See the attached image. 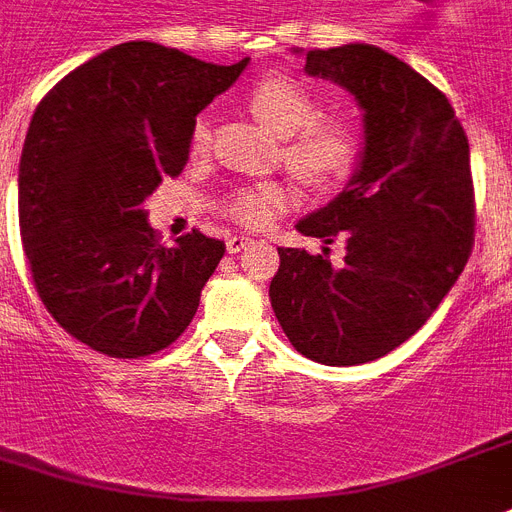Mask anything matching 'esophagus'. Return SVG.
Listing matches in <instances>:
<instances>
[{
  "instance_id": "34e87169",
  "label": "esophagus",
  "mask_w": 512,
  "mask_h": 512,
  "mask_svg": "<svg viewBox=\"0 0 512 512\" xmlns=\"http://www.w3.org/2000/svg\"><path fill=\"white\" fill-rule=\"evenodd\" d=\"M248 246H251V238H243V235H232V238H227V253H240Z\"/></svg>"
}]
</instances>
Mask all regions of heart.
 I'll list each match as a JSON object with an SVG mask.
<instances>
[{"instance_id":"b5f03b06","label":"heart","mask_w":512,"mask_h":512,"mask_svg":"<svg viewBox=\"0 0 512 512\" xmlns=\"http://www.w3.org/2000/svg\"><path fill=\"white\" fill-rule=\"evenodd\" d=\"M248 104L266 128L277 135H287L282 156L303 183L327 188L353 170L358 159L356 128L337 117H319L314 96L303 83L290 75H264L251 88ZM209 135V125L204 120L193 125L190 130L193 154L206 151ZM290 201H293V190L285 183L269 180L232 193L227 211L240 225L264 227L277 217V211L290 206Z\"/></svg>"}]
</instances>
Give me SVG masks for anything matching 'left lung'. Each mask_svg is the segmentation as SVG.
I'll return each mask as SVG.
<instances>
[{"instance_id":"8db88e82","label":"left lung","mask_w":512,"mask_h":512,"mask_svg":"<svg viewBox=\"0 0 512 512\" xmlns=\"http://www.w3.org/2000/svg\"><path fill=\"white\" fill-rule=\"evenodd\" d=\"M311 78L345 88L363 112L356 172L295 230L346 238L340 267L328 249L277 248L269 301L287 340L327 366L387 356L437 311L471 253L474 185L468 138L450 101L379 46L293 49Z\"/></svg>"}]
</instances>
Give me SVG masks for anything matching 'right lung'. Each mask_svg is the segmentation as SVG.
Wrapping results in <instances>:
<instances>
[{
	"label": "right lung",
	"mask_w": 512,
	"mask_h": 512,
	"mask_svg": "<svg viewBox=\"0 0 512 512\" xmlns=\"http://www.w3.org/2000/svg\"><path fill=\"white\" fill-rule=\"evenodd\" d=\"M248 62L128 41L75 67L33 112L18 172L23 251L46 311L88 348L151 356L196 316L225 243L193 230L159 246L143 201L180 175L196 114Z\"/></svg>",
	"instance_id": "add662e5"
}]
</instances>
